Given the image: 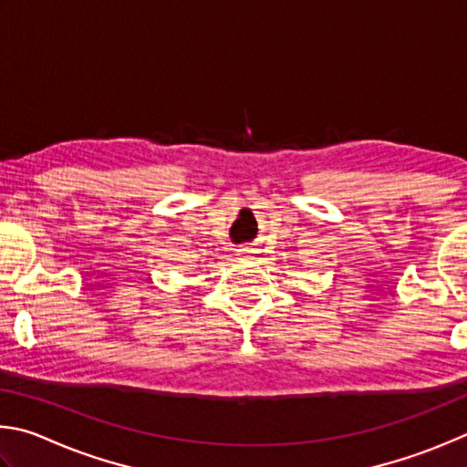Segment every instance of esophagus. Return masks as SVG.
Here are the masks:
<instances>
[{"label": "esophagus", "instance_id": "34e87169", "mask_svg": "<svg viewBox=\"0 0 467 467\" xmlns=\"http://www.w3.org/2000/svg\"><path fill=\"white\" fill-rule=\"evenodd\" d=\"M252 252H254L252 248H240V250H238V256H246V258H250V256H252Z\"/></svg>", "mask_w": 467, "mask_h": 467}]
</instances>
